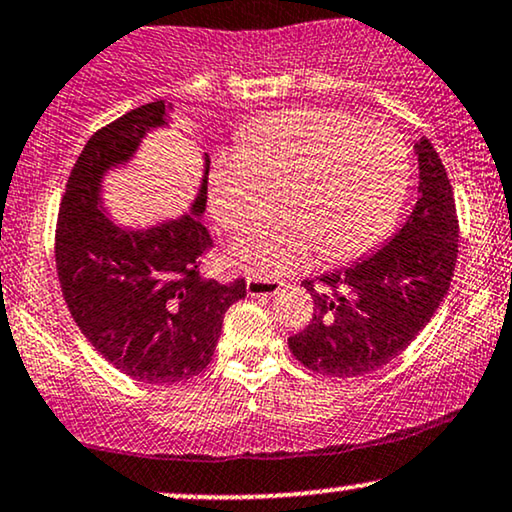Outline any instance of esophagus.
Wrapping results in <instances>:
<instances>
[{
  "label": "esophagus",
  "instance_id": "1",
  "mask_svg": "<svg viewBox=\"0 0 512 512\" xmlns=\"http://www.w3.org/2000/svg\"><path fill=\"white\" fill-rule=\"evenodd\" d=\"M286 283L278 281V278H269V276H260V274H252L248 276V295L250 297H271L278 295Z\"/></svg>",
  "mask_w": 512,
  "mask_h": 512
}]
</instances>
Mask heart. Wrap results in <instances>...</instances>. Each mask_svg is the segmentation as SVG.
<instances>
[{"label": "heart", "mask_w": 512, "mask_h": 512, "mask_svg": "<svg viewBox=\"0 0 512 512\" xmlns=\"http://www.w3.org/2000/svg\"><path fill=\"white\" fill-rule=\"evenodd\" d=\"M409 148L390 127L368 125L338 108H295L245 127L236 153L215 160L210 208L217 224L241 234L281 215L236 245L257 274H288L314 255L326 264L359 260L397 222L409 189Z\"/></svg>", "instance_id": "1"}]
</instances>
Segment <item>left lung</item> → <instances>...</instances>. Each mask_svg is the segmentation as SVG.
Here are the masks:
<instances>
[{
  "label": "left lung",
  "mask_w": 512,
  "mask_h": 512,
  "mask_svg": "<svg viewBox=\"0 0 512 512\" xmlns=\"http://www.w3.org/2000/svg\"><path fill=\"white\" fill-rule=\"evenodd\" d=\"M416 153L420 198L399 234L352 267L302 281L314 314L288 345L316 373L357 378L387 366L428 326L449 290L458 257L454 189L428 139Z\"/></svg>",
  "instance_id": "1"
}]
</instances>
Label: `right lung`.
Segmentation results:
<instances>
[{
    "mask_svg": "<svg viewBox=\"0 0 512 512\" xmlns=\"http://www.w3.org/2000/svg\"><path fill=\"white\" fill-rule=\"evenodd\" d=\"M160 125L167 106L153 101L92 134L68 177L54 250L63 300L96 352L129 378L172 385L208 368L226 309L245 297V278L200 276L212 250L198 219L208 200V158L191 215L146 231L120 229L103 215V172L127 163Z\"/></svg>",
    "mask_w": 512,
    "mask_h": 512,
    "instance_id": "1",
    "label": "right lung"
}]
</instances>
